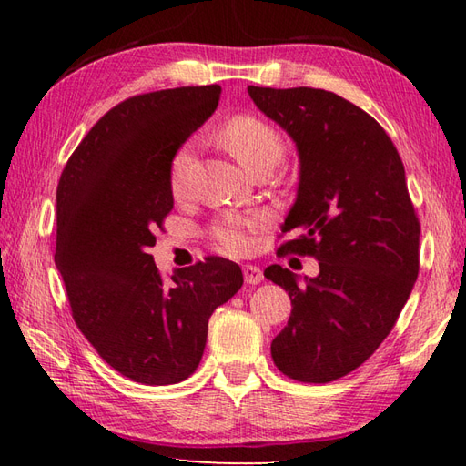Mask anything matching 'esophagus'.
<instances>
[{
    "label": "esophagus",
    "instance_id": "1",
    "mask_svg": "<svg viewBox=\"0 0 466 466\" xmlns=\"http://www.w3.org/2000/svg\"><path fill=\"white\" fill-rule=\"evenodd\" d=\"M242 272H244V280H246V284H260V282L264 280V274H262V270L258 268V266L246 264L244 268H242Z\"/></svg>",
    "mask_w": 466,
    "mask_h": 466
}]
</instances>
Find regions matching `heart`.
Masks as SVG:
<instances>
[{"instance_id":"1","label":"heart","mask_w":466,"mask_h":466,"mask_svg":"<svg viewBox=\"0 0 466 466\" xmlns=\"http://www.w3.org/2000/svg\"><path fill=\"white\" fill-rule=\"evenodd\" d=\"M216 137L252 176L270 174L282 162L286 152L279 130L252 114L230 116L220 126ZM192 144H184L172 157L170 187L174 196H182L186 190V176L192 164ZM256 224H258L256 216H228L210 228V236L222 252L240 256L252 248L250 230Z\"/></svg>"}]
</instances>
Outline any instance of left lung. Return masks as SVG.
<instances>
[{"label": "left lung", "mask_w": 466, "mask_h": 466, "mask_svg": "<svg viewBox=\"0 0 466 466\" xmlns=\"http://www.w3.org/2000/svg\"><path fill=\"white\" fill-rule=\"evenodd\" d=\"M260 110L299 147V196L276 250L319 260L299 286L272 264L264 276L289 292V324L272 340V360L299 382H332L379 349L419 276L420 222L404 166L372 116L319 87L248 86Z\"/></svg>", "instance_id": "8db88e82"}]
</instances>
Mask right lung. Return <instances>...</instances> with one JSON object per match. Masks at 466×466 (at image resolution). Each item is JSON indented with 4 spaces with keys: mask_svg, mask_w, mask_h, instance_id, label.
Masks as SVG:
<instances>
[{
    "mask_svg": "<svg viewBox=\"0 0 466 466\" xmlns=\"http://www.w3.org/2000/svg\"><path fill=\"white\" fill-rule=\"evenodd\" d=\"M220 94L212 84L127 97L94 124L59 177L56 264L69 309L97 354L134 382L186 380L212 312L244 282L220 256L167 280L147 252L174 208L172 157Z\"/></svg>",
    "mask_w": 466,
    "mask_h": 466,
    "instance_id": "right-lung-1",
    "label": "right lung"
}]
</instances>
